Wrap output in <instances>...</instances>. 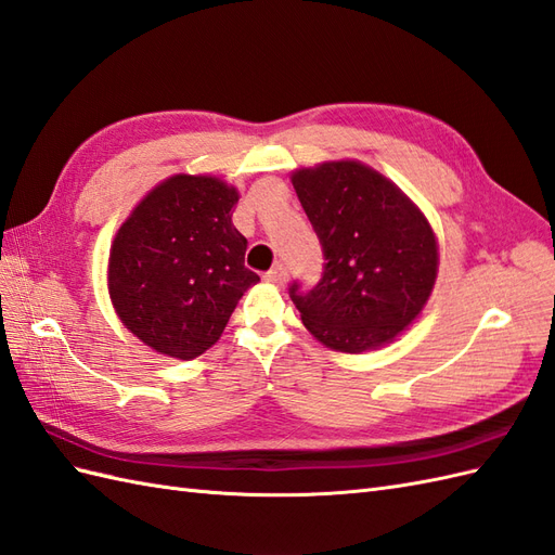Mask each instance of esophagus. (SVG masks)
<instances>
[{
  "instance_id": "esophagus-1",
  "label": "esophagus",
  "mask_w": 555,
  "mask_h": 555,
  "mask_svg": "<svg viewBox=\"0 0 555 555\" xmlns=\"http://www.w3.org/2000/svg\"><path fill=\"white\" fill-rule=\"evenodd\" d=\"M264 279H267L269 283H274V286H283V283L288 281V269H286V264L272 267V269H269V272L264 274Z\"/></svg>"
}]
</instances>
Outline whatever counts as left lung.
Wrapping results in <instances>:
<instances>
[{
    "instance_id": "obj_1",
    "label": "left lung",
    "mask_w": 555,
    "mask_h": 555,
    "mask_svg": "<svg viewBox=\"0 0 555 555\" xmlns=\"http://www.w3.org/2000/svg\"><path fill=\"white\" fill-rule=\"evenodd\" d=\"M293 188L325 260L317 286L288 288L307 331L349 353L389 343L431 295L438 253L429 222L359 162L302 168Z\"/></svg>"
}]
</instances>
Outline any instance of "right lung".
Here are the masks:
<instances>
[{
  "label": "right lung",
  "mask_w": 555,
  "mask_h": 555,
  "mask_svg": "<svg viewBox=\"0 0 555 555\" xmlns=\"http://www.w3.org/2000/svg\"><path fill=\"white\" fill-rule=\"evenodd\" d=\"M234 188L173 176L121 224L109 253V295L147 347L190 361L222 335L260 276L244 264L248 241L232 224Z\"/></svg>",
  "instance_id": "1"
}]
</instances>
